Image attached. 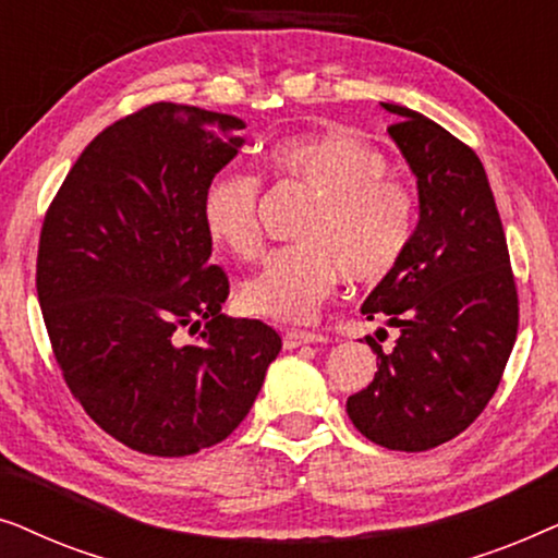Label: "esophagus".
Segmentation results:
<instances>
[{"instance_id":"1","label":"esophagus","mask_w":558,"mask_h":558,"mask_svg":"<svg viewBox=\"0 0 558 558\" xmlns=\"http://www.w3.org/2000/svg\"><path fill=\"white\" fill-rule=\"evenodd\" d=\"M325 338L319 332H307V330H289V332H284V348L287 350H294V348H300V345H307V342H323Z\"/></svg>"}]
</instances>
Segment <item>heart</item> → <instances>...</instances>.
I'll return each mask as SVG.
<instances>
[{"label": "heart", "instance_id": "heart-1", "mask_svg": "<svg viewBox=\"0 0 558 558\" xmlns=\"http://www.w3.org/2000/svg\"><path fill=\"white\" fill-rule=\"evenodd\" d=\"M271 178L317 193L300 228V246L279 251L241 287L248 315L307 323L342 279L378 284L391 277L414 239L416 201L388 159L348 129L292 136L266 155ZM262 182L246 172H220L201 195V220L216 246L243 262L264 254Z\"/></svg>", "mask_w": 558, "mask_h": 558}]
</instances>
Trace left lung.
<instances>
[{"mask_svg":"<svg viewBox=\"0 0 558 558\" xmlns=\"http://www.w3.org/2000/svg\"><path fill=\"white\" fill-rule=\"evenodd\" d=\"M388 134L418 187V223L391 277L361 312L399 327L376 376L348 399L355 429L399 452L454 439L483 414L518 332V292L485 167L468 144L407 106Z\"/></svg>","mask_w":558,"mask_h":558,"instance_id":"left-lung-1","label":"left lung"}]
</instances>
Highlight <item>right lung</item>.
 I'll use <instances>...</instances> for the list:
<instances>
[{
    "label": "right lung",
    "mask_w": 558,
    "mask_h": 558,
    "mask_svg": "<svg viewBox=\"0 0 558 558\" xmlns=\"http://www.w3.org/2000/svg\"><path fill=\"white\" fill-rule=\"evenodd\" d=\"M241 129L231 113L151 104L83 149L45 213L35 281L52 353L86 414L136 452L223 441L281 350L269 325L220 312L228 277L201 220Z\"/></svg>",
    "instance_id": "add662e5"
}]
</instances>
